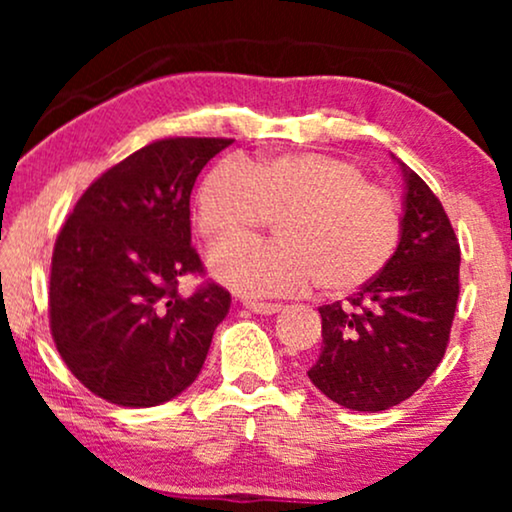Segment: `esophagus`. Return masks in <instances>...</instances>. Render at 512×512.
<instances>
[{
	"instance_id": "esophagus-1",
	"label": "esophagus",
	"mask_w": 512,
	"mask_h": 512,
	"mask_svg": "<svg viewBox=\"0 0 512 512\" xmlns=\"http://www.w3.org/2000/svg\"><path fill=\"white\" fill-rule=\"evenodd\" d=\"M242 305L256 314H277L282 310V303H263V300H251V298H244Z\"/></svg>"
}]
</instances>
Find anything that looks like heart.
<instances>
[{"label":"heart","mask_w":512,"mask_h":512,"mask_svg":"<svg viewBox=\"0 0 512 512\" xmlns=\"http://www.w3.org/2000/svg\"><path fill=\"white\" fill-rule=\"evenodd\" d=\"M198 230L233 242L277 219L275 242H237L209 254V272L249 296H284L319 282L347 296L387 268L401 240V207L361 167L324 153L244 165L223 160L200 181Z\"/></svg>","instance_id":"b5f03b06"}]
</instances>
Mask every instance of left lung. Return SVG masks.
Returning a JSON list of instances; mask_svg holds the SVG:
<instances>
[{
	"label": "left lung",
	"mask_w": 512,
	"mask_h": 512,
	"mask_svg": "<svg viewBox=\"0 0 512 512\" xmlns=\"http://www.w3.org/2000/svg\"><path fill=\"white\" fill-rule=\"evenodd\" d=\"M403 174V226L380 275L347 298L319 307L324 347L307 370L342 408L380 412L410 398L443 361L459 298L461 251L443 205L424 179Z\"/></svg>",
	"instance_id": "8db88e82"
}]
</instances>
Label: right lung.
Listing matches in <instances>:
<instances>
[{
	"label": "right lung",
	"instance_id": "right-lung-1",
	"mask_svg": "<svg viewBox=\"0 0 512 512\" xmlns=\"http://www.w3.org/2000/svg\"><path fill=\"white\" fill-rule=\"evenodd\" d=\"M233 139L174 137L111 167L76 202L53 249L48 312L55 347L104 401L153 408L191 387L230 293L207 284L191 247V191Z\"/></svg>",
	"mask_w": 512,
	"mask_h": 512
}]
</instances>
